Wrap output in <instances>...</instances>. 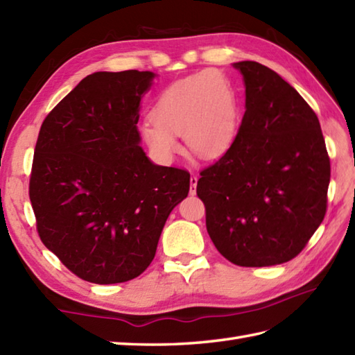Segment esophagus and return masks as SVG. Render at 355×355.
<instances>
[{
    "instance_id": "34e87169",
    "label": "esophagus",
    "mask_w": 355,
    "mask_h": 355,
    "mask_svg": "<svg viewBox=\"0 0 355 355\" xmlns=\"http://www.w3.org/2000/svg\"><path fill=\"white\" fill-rule=\"evenodd\" d=\"M197 183H198V177L195 175V173H192V177H191V187H189L191 195L197 193Z\"/></svg>"
}]
</instances>
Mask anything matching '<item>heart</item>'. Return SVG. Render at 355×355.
Segmentation results:
<instances>
[{"mask_svg":"<svg viewBox=\"0 0 355 355\" xmlns=\"http://www.w3.org/2000/svg\"><path fill=\"white\" fill-rule=\"evenodd\" d=\"M238 102L230 80L201 70L173 82L158 96L153 119L141 123V137L153 153L171 158L182 150L175 135L202 158L220 155L236 131Z\"/></svg>","mask_w":355,"mask_h":355,"instance_id":"obj_1","label":"heart"}]
</instances>
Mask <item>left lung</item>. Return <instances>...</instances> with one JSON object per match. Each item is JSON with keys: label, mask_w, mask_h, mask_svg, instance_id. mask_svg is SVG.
Listing matches in <instances>:
<instances>
[{"label": "left lung", "mask_w": 355, "mask_h": 355, "mask_svg": "<svg viewBox=\"0 0 355 355\" xmlns=\"http://www.w3.org/2000/svg\"><path fill=\"white\" fill-rule=\"evenodd\" d=\"M243 73L245 112L220 160L200 172L198 198L216 250L239 267H268L304 250L327 214L329 157L319 119L268 67Z\"/></svg>", "instance_id": "8db88e82"}]
</instances>
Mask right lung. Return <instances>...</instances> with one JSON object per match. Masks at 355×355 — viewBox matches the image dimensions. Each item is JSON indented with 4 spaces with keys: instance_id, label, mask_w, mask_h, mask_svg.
I'll return each instance as SVG.
<instances>
[{
    "instance_id": "right-lung-1",
    "label": "right lung",
    "mask_w": 355,
    "mask_h": 355,
    "mask_svg": "<svg viewBox=\"0 0 355 355\" xmlns=\"http://www.w3.org/2000/svg\"><path fill=\"white\" fill-rule=\"evenodd\" d=\"M154 73L97 71L44 119L28 195L42 244L93 284L137 277L191 173L157 166L139 146V105Z\"/></svg>"
}]
</instances>
